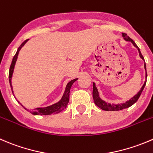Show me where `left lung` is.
Wrapping results in <instances>:
<instances>
[{
	"instance_id": "obj_1",
	"label": "left lung",
	"mask_w": 153,
	"mask_h": 153,
	"mask_svg": "<svg viewBox=\"0 0 153 153\" xmlns=\"http://www.w3.org/2000/svg\"><path fill=\"white\" fill-rule=\"evenodd\" d=\"M123 39H125L126 41H128V42H131V43L134 45V47L137 48L138 50V52H139V55H140V57L142 59V60H144V58H143V55L141 54L140 51V48L137 47V45H136L135 42L132 40V39L130 38L128 36H127L126 33H123ZM144 69L145 71H146V78H147V74H146V63H144ZM146 81H145L143 85L142 86L141 89L140 90V91L137 93L134 96H133L131 99H129L128 101L126 102L125 103H121V104H118V105H114V104H110V103H107L105 102V101L102 100L100 97H99V92H98L97 88L96 87V84L95 83H93V100H94L95 104L99 107V108H101L102 110H104V111H120V110L123 109H125V108H129L130 106H131L132 105H134L136 102L137 101V99H139L140 97V94H141L142 91H143V88H144L145 85H146Z\"/></svg>"
}]
</instances>
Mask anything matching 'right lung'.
Returning <instances> with one entry per match:
<instances>
[{"mask_svg":"<svg viewBox=\"0 0 153 153\" xmlns=\"http://www.w3.org/2000/svg\"><path fill=\"white\" fill-rule=\"evenodd\" d=\"M27 40L28 39H27V40H25V42H22V45H21L20 46H19V48H18L17 52L16 53L15 56L13 57V61H12L11 65H10V72H9V81H10L12 92L13 91V86H12L11 79H12V77H13V71H14L15 65H16V60H17L19 51H20L21 48L25 45V44L27 42ZM77 80H78V78H75V79L72 80V81H70L69 83H68L67 85H66V90H65L64 93H63L61 99H60L58 102H57V103L54 104V105H50V106L45 107V108H34L33 111H30V113L34 114V115H50V114H58V113H60V111H62L63 109H65V108H66V106H67L68 103H69V93H70L71 87H72V85L73 84V83L75 82V81H77ZM25 109H26V108H25Z\"/></svg>","mask_w":153,"mask_h":153,"instance_id":"1","label":"right lung"}]
</instances>
